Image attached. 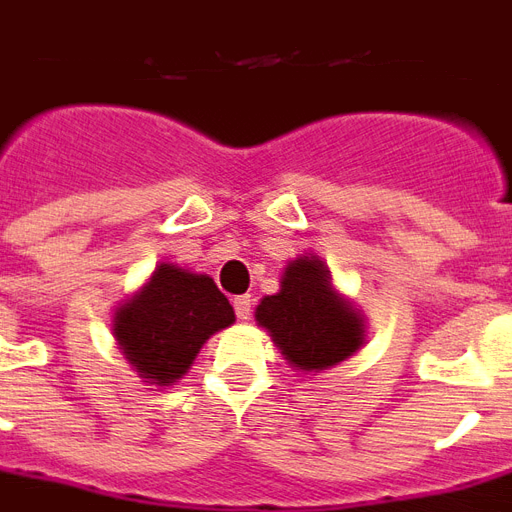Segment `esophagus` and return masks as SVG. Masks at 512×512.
I'll return each instance as SVG.
<instances>
[{
	"label": "esophagus",
	"mask_w": 512,
	"mask_h": 512,
	"mask_svg": "<svg viewBox=\"0 0 512 512\" xmlns=\"http://www.w3.org/2000/svg\"><path fill=\"white\" fill-rule=\"evenodd\" d=\"M232 304H235L237 318H240V320L251 318V312H253V299H251V296H237V299L232 301Z\"/></svg>",
	"instance_id": "esophagus-1"
}]
</instances>
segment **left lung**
<instances>
[{"mask_svg":"<svg viewBox=\"0 0 512 512\" xmlns=\"http://www.w3.org/2000/svg\"><path fill=\"white\" fill-rule=\"evenodd\" d=\"M259 323L288 366L320 374L352 358L366 344V315L336 291L331 272L315 253H301L285 264L280 291L256 307Z\"/></svg>","mask_w":512,"mask_h":512,"instance_id":"1","label":"left lung"}]
</instances>
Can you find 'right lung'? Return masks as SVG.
Masks as SVG:
<instances>
[{
  "label": "right lung",
  "mask_w": 512,
  "mask_h": 512,
  "mask_svg": "<svg viewBox=\"0 0 512 512\" xmlns=\"http://www.w3.org/2000/svg\"><path fill=\"white\" fill-rule=\"evenodd\" d=\"M232 323L235 310L213 277L160 261L114 310L112 334L144 382L170 387L192 368L202 344Z\"/></svg>",
  "instance_id": "1"
}]
</instances>
